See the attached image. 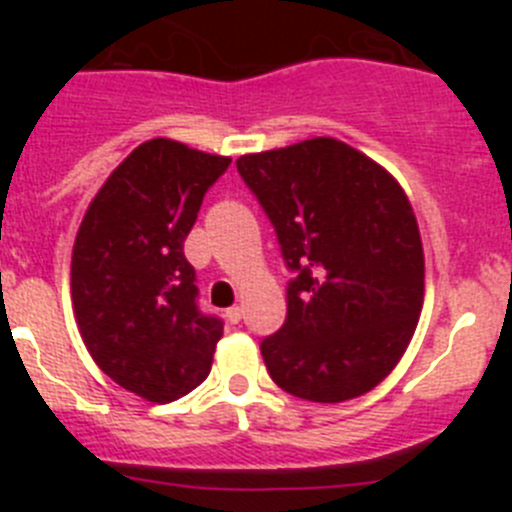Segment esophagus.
<instances>
[{
	"mask_svg": "<svg viewBox=\"0 0 512 512\" xmlns=\"http://www.w3.org/2000/svg\"><path fill=\"white\" fill-rule=\"evenodd\" d=\"M225 318L230 320V323H241V318H243V307H230L228 312H225Z\"/></svg>",
	"mask_w": 512,
	"mask_h": 512,
	"instance_id": "obj_1",
	"label": "esophagus"
}]
</instances>
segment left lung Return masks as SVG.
Instances as JSON below:
<instances>
[{
  "label": "left lung",
  "mask_w": 512,
  "mask_h": 512,
  "mask_svg": "<svg viewBox=\"0 0 512 512\" xmlns=\"http://www.w3.org/2000/svg\"><path fill=\"white\" fill-rule=\"evenodd\" d=\"M235 164L297 271L287 320L261 343L271 379L310 402L372 392L402 359L423 310V241L405 189L336 138Z\"/></svg>",
  "instance_id": "obj_1"
}]
</instances>
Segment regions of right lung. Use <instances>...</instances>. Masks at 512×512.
Returning <instances> with one entry per match:
<instances>
[{
  "label": "right lung",
  "instance_id": "obj_1",
  "mask_svg": "<svg viewBox=\"0 0 512 512\" xmlns=\"http://www.w3.org/2000/svg\"><path fill=\"white\" fill-rule=\"evenodd\" d=\"M228 166V156L179 140H146L107 176L76 233L71 302L84 346L148 402L200 387L223 338V323L197 307L184 238Z\"/></svg>",
  "mask_w": 512,
  "mask_h": 512
}]
</instances>
